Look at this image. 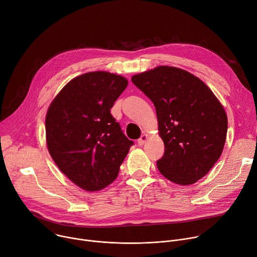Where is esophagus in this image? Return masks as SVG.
Masks as SVG:
<instances>
[{
    "label": "esophagus",
    "instance_id": "34e87169",
    "mask_svg": "<svg viewBox=\"0 0 257 257\" xmlns=\"http://www.w3.org/2000/svg\"><path fill=\"white\" fill-rule=\"evenodd\" d=\"M147 139H148V135L147 134H144V135H142L141 136V138L138 139L137 141V144H138V146H144L145 144H146V142H147Z\"/></svg>",
    "mask_w": 257,
    "mask_h": 257
}]
</instances>
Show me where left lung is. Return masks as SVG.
<instances>
[{"instance_id":"left-lung-1","label":"left lung","mask_w":257,"mask_h":257,"mask_svg":"<svg viewBox=\"0 0 257 257\" xmlns=\"http://www.w3.org/2000/svg\"><path fill=\"white\" fill-rule=\"evenodd\" d=\"M132 83L153 101L165 146L157 161L162 175L188 185L219 159L226 138L223 106L208 86L184 69L161 65L134 75Z\"/></svg>"}]
</instances>
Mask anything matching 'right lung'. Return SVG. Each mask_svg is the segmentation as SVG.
<instances>
[{"mask_svg":"<svg viewBox=\"0 0 257 257\" xmlns=\"http://www.w3.org/2000/svg\"><path fill=\"white\" fill-rule=\"evenodd\" d=\"M127 79L91 72L68 82L46 114V142L60 171L88 192L104 189L118 176L132 141L110 114Z\"/></svg>","mask_w":257,"mask_h":257,"instance_id":"add662e5","label":"right lung"}]
</instances>
